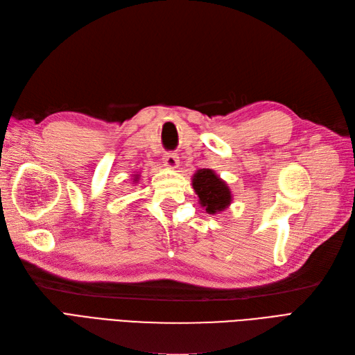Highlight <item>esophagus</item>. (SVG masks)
Returning <instances> with one entry per match:
<instances>
[{"mask_svg": "<svg viewBox=\"0 0 355 355\" xmlns=\"http://www.w3.org/2000/svg\"><path fill=\"white\" fill-rule=\"evenodd\" d=\"M164 164H165V166H168V168H171V169L177 168L178 164H180L178 156H177L175 153H169V152L165 153V155H164Z\"/></svg>", "mask_w": 355, "mask_h": 355, "instance_id": "34e87169", "label": "esophagus"}]
</instances>
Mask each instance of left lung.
Segmentation results:
<instances>
[{
  "label": "left lung",
  "mask_w": 355,
  "mask_h": 355,
  "mask_svg": "<svg viewBox=\"0 0 355 355\" xmlns=\"http://www.w3.org/2000/svg\"><path fill=\"white\" fill-rule=\"evenodd\" d=\"M193 189L208 214L224 211L232 203V191L212 169H199L193 175Z\"/></svg>",
  "instance_id": "8db88e82"
}]
</instances>
